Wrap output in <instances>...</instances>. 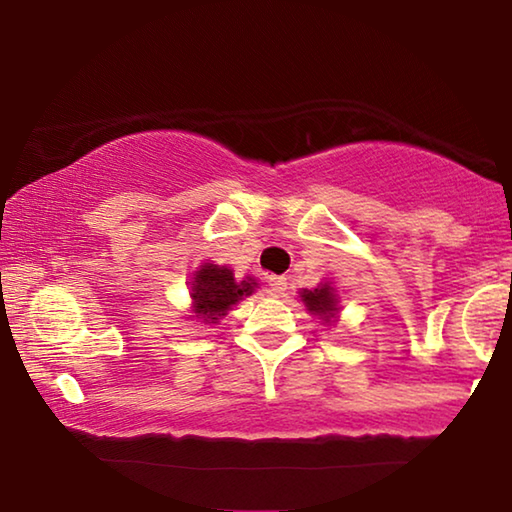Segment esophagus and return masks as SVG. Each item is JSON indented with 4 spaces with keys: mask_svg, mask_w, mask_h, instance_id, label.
<instances>
[{
    "mask_svg": "<svg viewBox=\"0 0 512 512\" xmlns=\"http://www.w3.org/2000/svg\"><path fill=\"white\" fill-rule=\"evenodd\" d=\"M269 292L273 294V297H283V294L287 292V280L280 278V276H271L269 278Z\"/></svg>",
    "mask_w": 512,
    "mask_h": 512,
    "instance_id": "esophagus-1",
    "label": "esophagus"
}]
</instances>
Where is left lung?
<instances>
[{"label": "left lung", "mask_w": 512, "mask_h": 512, "mask_svg": "<svg viewBox=\"0 0 512 512\" xmlns=\"http://www.w3.org/2000/svg\"><path fill=\"white\" fill-rule=\"evenodd\" d=\"M301 299H304L308 311L322 315V318H331L336 313V294L327 283L315 287V290H304L301 292Z\"/></svg>", "instance_id": "obj_1"}]
</instances>
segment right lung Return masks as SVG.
I'll return each mask as SVG.
<instances>
[{"label": "right lung", "instance_id": "add662e5", "mask_svg": "<svg viewBox=\"0 0 512 512\" xmlns=\"http://www.w3.org/2000/svg\"><path fill=\"white\" fill-rule=\"evenodd\" d=\"M253 278L236 283L234 273L225 266L204 264L197 271L192 285L194 311H197L206 322L220 320V315L229 311L236 301H241L246 294H253Z\"/></svg>", "mask_w": 512, "mask_h": 512}]
</instances>
